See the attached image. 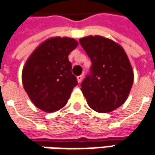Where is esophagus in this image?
Instances as JSON below:
<instances>
[{
    "label": "esophagus",
    "instance_id": "34e87169",
    "mask_svg": "<svg viewBox=\"0 0 155 155\" xmlns=\"http://www.w3.org/2000/svg\"><path fill=\"white\" fill-rule=\"evenodd\" d=\"M82 80H83V75H79V76H77V81L79 83H81Z\"/></svg>",
    "mask_w": 155,
    "mask_h": 155
}]
</instances>
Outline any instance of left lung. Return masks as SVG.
Listing matches in <instances>:
<instances>
[{
  "label": "left lung",
  "mask_w": 155,
  "mask_h": 155,
  "mask_svg": "<svg viewBox=\"0 0 155 155\" xmlns=\"http://www.w3.org/2000/svg\"><path fill=\"white\" fill-rule=\"evenodd\" d=\"M80 44L91 61L81 82L88 105L98 112H109L124 103L134 81V72L123 48L101 36H89Z\"/></svg>",
  "instance_id": "obj_1"
}]
</instances>
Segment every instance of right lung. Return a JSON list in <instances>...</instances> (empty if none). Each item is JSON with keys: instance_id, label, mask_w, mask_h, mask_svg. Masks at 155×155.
I'll return each mask as SVG.
<instances>
[{"instance_id": "1", "label": "right lung", "mask_w": 155, "mask_h": 155, "mask_svg": "<svg viewBox=\"0 0 155 155\" xmlns=\"http://www.w3.org/2000/svg\"><path fill=\"white\" fill-rule=\"evenodd\" d=\"M78 43L70 38H52L40 44L22 70V84L33 104L46 112L64 107L78 84L68 56Z\"/></svg>"}]
</instances>
